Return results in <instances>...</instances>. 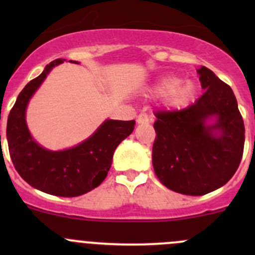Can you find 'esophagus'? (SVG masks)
<instances>
[{
  "instance_id": "esophagus-1",
  "label": "esophagus",
  "mask_w": 255,
  "mask_h": 255,
  "mask_svg": "<svg viewBox=\"0 0 255 255\" xmlns=\"http://www.w3.org/2000/svg\"><path fill=\"white\" fill-rule=\"evenodd\" d=\"M149 121H150V117H149L145 112L139 113V116H138L137 118L138 125H145V123H149Z\"/></svg>"
}]
</instances>
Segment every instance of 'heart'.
I'll list each match as a JSON object with an SVG mask.
<instances>
[{
  "label": "heart",
  "mask_w": 255,
  "mask_h": 255,
  "mask_svg": "<svg viewBox=\"0 0 255 255\" xmlns=\"http://www.w3.org/2000/svg\"><path fill=\"white\" fill-rule=\"evenodd\" d=\"M155 90L165 94L166 104L175 109L186 106L195 94V86L191 81L181 82V79L176 76L163 78L156 84Z\"/></svg>",
  "instance_id": "obj_1"
}]
</instances>
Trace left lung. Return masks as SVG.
Masks as SVG:
<instances>
[{
  "label": "left lung",
  "mask_w": 255,
  "mask_h": 255,
  "mask_svg": "<svg viewBox=\"0 0 255 255\" xmlns=\"http://www.w3.org/2000/svg\"><path fill=\"white\" fill-rule=\"evenodd\" d=\"M197 73L204 95L186 109L156 111L154 122L155 175L168 189L190 196L227 184L244 148V122L232 89L206 66Z\"/></svg>",
  "instance_id": "8db88e82"
}]
</instances>
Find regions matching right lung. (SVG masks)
Returning a JSON list of instances; mask_svg holds the SVG:
<instances>
[{"label":"right lung","mask_w":255,"mask_h":255,"mask_svg":"<svg viewBox=\"0 0 255 255\" xmlns=\"http://www.w3.org/2000/svg\"><path fill=\"white\" fill-rule=\"evenodd\" d=\"M63 61L49 63L18 95L7 121V142L14 168L30 186L55 196L75 197L106 179L116 148L133 132L135 121L106 120L91 137L65 150H48L34 142L25 123V109L51 69Z\"/></svg>","instance_id":"obj_1"}]
</instances>
